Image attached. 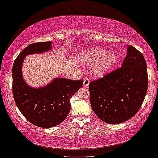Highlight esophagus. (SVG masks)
Segmentation results:
<instances>
[{"label": "esophagus", "instance_id": "obj_1", "mask_svg": "<svg viewBox=\"0 0 158 158\" xmlns=\"http://www.w3.org/2000/svg\"><path fill=\"white\" fill-rule=\"evenodd\" d=\"M89 79L84 78V86H85V87H88V86H89Z\"/></svg>", "mask_w": 158, "mask_h": 158}]
</instances>
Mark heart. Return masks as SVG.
Returning <instances> with one entry per match:
<instances>
[{
  "mask_svg": "<svg viewBox=\"0 0 158 158\" xmlns=\"http://www.w3.org/2000/svg\"><path fill=\"white\" fill-rule=\"evenodd\" d=\"M82 64L89 65V74L93 77L100 78L107 74L116 64L118 57L113 51H106L100 47H93L80 54Z\"/></svg>",
  "mask_w": 158,
  "mask_h": 158,
  "instance_id": "obj_1",
  "label": "heart"
}]
</instances>
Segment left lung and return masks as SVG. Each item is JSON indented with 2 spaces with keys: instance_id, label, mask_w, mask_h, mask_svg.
Segmentation results:
<instances>
[{
  "instance_id": "obj_1",
  "label": "left lung",
  "mask_w": 158,
  "mask_h": 158,
  "mask_svg": "<svg viewBox=\"0 0 158 158\" xmlns=\"http://www.w3.org/2000/svg\"><path fill=\"white\" fill-rule=\"evenodd\" d=\"M90 104L96 116L110 124L130 119L143 102L148 89L143 55L130 45L121 67L89 84Z\"/></svg>"
}]
</instances>
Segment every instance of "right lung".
<instances>
[{"mask_svg": "<svg viewBox=\"0 0 158 158\" xmlns=\"http://www.w3.org/2000/svg\"><path fill=\"white\" fill-rule=\"evenodd\" d=\"M52 41L38 42L25 47L13 66V94L20 112L30 123L50 128L62 123L71 109L70 99L83 85L82 80L56 77L44 86L32 87L25 83L22 72L25 57L50 51Z\"/></svg>", "mask_w": 158, "mask_h": 158, "instance_id": "add662e5", "label": "right lung"}]
</instances>
